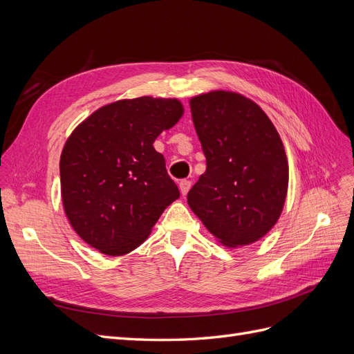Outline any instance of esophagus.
<instances>
[{"label": "esophagus", "instance_id": "34e87169", "mask_svg": "<svg viewBox=\"0 0 354 354\" xmlns=\"http://www.w3.org/2000/svg\"><path fill=\"white\" fill-rule=\"evenodd\" d=\"M178 186H180V192H181V195L186 196V195H187V192H189V189H190V186H192V183H190L189 180H181Z\"/></svg>", "mask_w": 354, "mask_h": 354}]
</instances>
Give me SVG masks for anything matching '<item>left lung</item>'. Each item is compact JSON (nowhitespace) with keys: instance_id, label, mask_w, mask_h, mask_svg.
<instances>
[{"instance_id":"8db88e82","label":"left lung","mask_w":354,"mask_h":354,"mask_svg":"<svg viewBox=\"0 0 354 354\" xmlns=\"http://www.w3.org/2000/svg\"><path fill=\"white\" fill-rule=\"evenodd\" d=\"M207 171L187 203L218 242L254 243L279 220L288 192V159L273 122L259 104L233 91L190 99Z\"/></svg>"}]
</instances>
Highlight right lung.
Here are the masks:
<instances>
[{
    "mask_svg": "<svg viewBox=\"0 0 354 354\" xmlns=\"http://www.w3.org/2000/svg\"><path fill=\"white\" fill-rule=\"evenodd\" d=\"M183 112L177 99L143 95L102 106L72 131L60 155V189L84 242L106 255L128 254L180 198L153 142Z\"/></svg>",
    "mask_w": 354,
    "mask_h": 354,
    "instance_id": "add662e5",
    "label": "right lung"
}]
</instances>
